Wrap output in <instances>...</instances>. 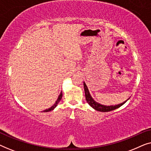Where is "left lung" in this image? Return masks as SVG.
Returning a JSON list of instances; mask_svg holds the SVG:
<instances>
[{
    "label": "left lung",
    "mask_w": 151,
    "mask_h": 151,
    "mask_svg": "<svg viewBox=\"0 0 151 151\" xmlns=\"http://www.w3.org/2000/svg\"><path fill=\"white\" fill-rule=\"evenodd\" d=\"M84 92H85V98H86V102H88V104L90 105L92 108H93L94 109H96V111H100V112H109V111H111L115 110L119 107H120L121 106L124 104V103L127 102H124L122 104L115 105V106H104V105H102L99 103L96 102L92 98V97L91 96V95L89 93V91H88V89L86 86L85 82H84Z\"/></svg>",
    "instance_id": "obj_1"
}]
</instances>
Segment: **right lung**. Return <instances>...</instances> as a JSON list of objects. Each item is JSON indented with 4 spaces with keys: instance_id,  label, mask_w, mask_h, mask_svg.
Instances as JSON below:
<instances>
[{
    "instance_id": "1",
    "label": "right lung",
    "mask_w": 151,
    "mask_h": 151,
    "mask_svg": "<svg viewBox=\"0 0 151 151\" xmlns=\"http://www.w3.org/2000/svg\"><path fill=\"white\" fill-rule=\"evenodd\" d=\"M62 97H63V93L61 92V93H60V94L59 97H58V100H57L56 102H55V104H53V106L51 107V108H49V109H46V110H45L44 111H43V112H48V111H52V110H53V109H54L55 108V106H57V104H58L60 101V100L62 99Z\"/></svg>"
}]
</instances>
